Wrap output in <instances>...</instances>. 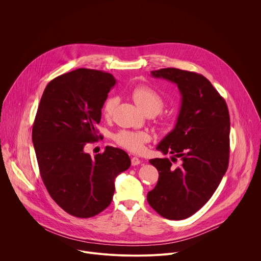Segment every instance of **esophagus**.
I'll use <instances>...</instances> for the list:
<instances>
[{
    "label": "esophagus",
    "instance_id": "34e87169",
    "mask_svg": "<svg viewBox=\"0 0 261 261\" xmlns=\"http://www.w3.org/2000/svg\"><path fill=\"white\" fill-rule=\"evenodd\" d=\"M131 164H132L133 166L139 165V164H140V160H139L137 157H132V158H131Z\"/></svg>",
    "mask_w": 261,
    "mask_h": 261
}]
</instances>
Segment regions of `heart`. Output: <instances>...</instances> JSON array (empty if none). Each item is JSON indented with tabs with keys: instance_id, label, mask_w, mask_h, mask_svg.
<instances>
[{
	"instance_id": "heart-1",
	"label": "heart",
	"mask_w": 261,
	"mask_h": 261,
	"mask_svg": "<svg viewBox=\"0 0 261 261\" xmlns=\"http://www.w3.org/2000/svg\"><path fill=\"white\" fill-rule=\"evenodd\" d=\"M132 97L136 104L144 111V114L158 115L164 107V99L154 89L146 86H138L132 91ZM118 104V98L109 97L104 104L103 114L106 118L111 117ZM116 142L126 150L139 153L144 143L151 140V135L146 132H132L123 130L114 136Z\"/></svg>"
}]
</instances>
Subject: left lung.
<instances>
[{
	"instance_id": "8db88e82",
	"label": "left lung",
	"mask_w": 261,
	"mask_h": 261,
	"mask_svg": "<svg viewBox=\"0 0 261 261\" xmlns=\"http://www.w3.org/2000/svg\"><path fill=\"white\" fill-rule=\"evenodd\" d=\"M155 79L175 84L181 96L176 124L157 145L168 158L151 159L159 178L147 193V202L169 220H182L200 210L224 176L229 161L230 119L225 100L208 80L195 72L164 68L151 72Z\"/></svg>"
}]
</instances>
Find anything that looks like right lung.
<instances>
[{"label":"right lung","mask_w":261,"mask_h":261,"mask_svg":"<svg viewBox=\"0 0 261 261\" xmlns=\"http://www.w3.org/2000/svg\"><path fill=\"white\" fill-rule=\"evenodd\" d=\"M117 81L113 74L81 68L45 88L33 125L32 140L40 174L51 198L68 214L90 218L113 200L115 179L131 165L128 154L106 146L94 158L87 142L101 138V109Z\"/></svg>","instance_id":"1"}]
</instances>
